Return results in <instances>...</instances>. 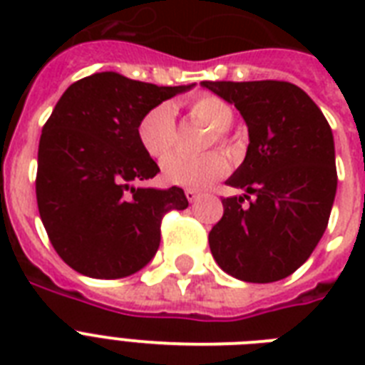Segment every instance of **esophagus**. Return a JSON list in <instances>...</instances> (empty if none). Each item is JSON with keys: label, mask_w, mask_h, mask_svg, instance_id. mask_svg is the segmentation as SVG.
I'll list each match as a JSON object with an SVG mask.
<instances>
[{"label": "esophagus", "mask_w": 365, "mask_h": 365, "mask_svg": "<svg viewBox=\"0 0 365 365\" xmlns=\"http://www.w3.org/2000/svg\"><path fill=\"white\" fill-rule=\"evenodd\" d=\"M185 197H187L189 202H195L200 197V191H197V189H185Z\"/></svg>", "instance_id": "34e87169"}]
</instances>
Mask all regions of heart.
I'll use <instances>...</instances> for the list:
<instances>
[{"mask_svg":"<svg viewBox=\"0 0 365 365\" xmlns=\"http://www.w3.org/2000/svg\"><path fill=\"white\" fill-rule=\"evenodd\" d=\"M189 113L195 121L210 126L212 134L206 145L212 148L214 143H229L227 128L233 125V108L216 94H200L189 102ZM138 142L145 153L155 160H163L176 145V119L174 108L170 104H159L143 113L136 126ZM229 170V159L223 151L187 159L174 155L163 163V178L172 185H182L189 189H202L216 182L217 178L225 176Z\"/></svg>","mask_w":365,"mask_h":365,"instance_id":"b5f03b06","label":"heart"}]
</instances>
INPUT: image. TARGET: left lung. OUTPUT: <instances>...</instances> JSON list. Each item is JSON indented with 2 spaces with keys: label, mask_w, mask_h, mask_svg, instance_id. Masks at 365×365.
I'll return each mask as SVG.
<instances>
[{
  "label": "left lung",
  "mask_w": 365,
  "mask_h": 365,
  "mask_svg": "<svg viewBox=\"0 0 365 365\" xmlns=\"http://www.w3.org/2000/svg\"><path fill=\"white\" fill-rule=\"evenodd\" d=\"M200 85L235 104L250 136L244 163L227 180L246 195L222 200L223 216L208 235L212 255L244 282L282 280L309 259L328 227L337 191L331 128L294 83Z\"/></svg>",
  "instance_id": "1"
}]
</instances>
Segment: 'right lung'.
<instances>
[{"instance_id": "1", "label": "right lung", "mask_w": 365, "mask_h": 365, "mask_svg": "<svg viewBox=\"0 0 365 365\" xmlns=\"http://www.w3.org/2000/svg\"><path fill=\"white\" fill-rule=\"evenodd\" d=\"M191 87L102 71L60 96L39 140L36 195L48 240L71 269L106 280L130 277L159 248L163 216L187 208L183 189L130 182L159 172L138 142L143 113Z\"/></svg>"}]
</instances>
